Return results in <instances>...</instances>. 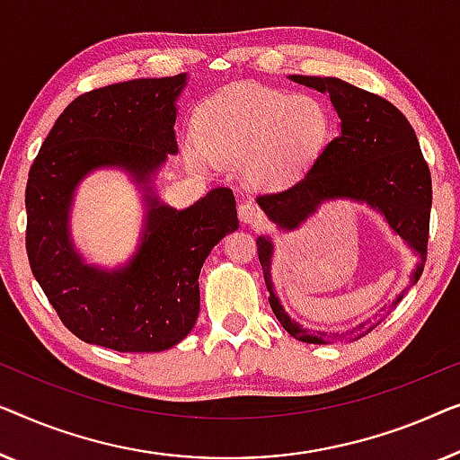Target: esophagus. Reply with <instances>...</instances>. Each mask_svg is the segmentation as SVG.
Here are the masks:
<instances>
[{"mask_svg":"<svg viewBox=\"0 0 460 460\" xmlns=\"http://www.w3.org/2000/svg\"><path fill=\"white\" fill-rule=\"evenodd\" d=\"M239 221L245 225H261L264 221V212L254 202H243L239 206Z\"/></svg>","mask_w":460,"mask_h":460,"instance_id":"esophagus-1","label":"esophagus"}]
</instances>
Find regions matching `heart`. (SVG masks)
Instances as JSON below:
<instances>
[{"label": "heart", "mask_w": 460, "mask_h": 460, "mask_svg": "<svg viewBox=\"0 0 460 460\" xmlns=\"http://www.w3.org/2000/svg\"><path fill=\"white\" fill-rule=\"evenodd\" d=\"M327 135L329 112L313 95L235 85L199 103L185 158L193 168L208 156L242 163L252 185L279 187L313 163Z\"/></svg>", "instance_id": "1"}]
</instances>
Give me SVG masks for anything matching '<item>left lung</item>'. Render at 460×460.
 <instances>
[{
    "mask_svg": "<svg viewBox=\"0 0 460 460\" xmlns=\"http://www.w3.org/2000/svg\"><path fill=\"white\" fill-rule=\"evenodd\" d=\"M292 79L321 93H329L341 120V131L323 147L314 163L292 185L256 196L261 208L277 225L294 229L325 199H358L377 208L394 233H398L425 261L429 242L431 174L406 116L381 95L365 92L335 76L292 75ZM256 245L270 308L283 329L306 344H325L333 340L332 335L327 338L323 332L314 333L289 319L270 283L273 245L267 237H258ZM421 270L423 267H417L412 283L419 281ZM402 294L387 310L402 300ZM384 319L385 316H379L377 321L365 323L358 327L357 335L368 333Z\"/></svg>",
    "mask_w": 460,
    "mask_h": 460,
    "instance_id": "obj_1",
    "label": "left lung"
}]
</instances>
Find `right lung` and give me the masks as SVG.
I'll use <instances>...</instances> for the list:
<instances>
[{
	"mask_svg": "<svg viewBox=\"0 0 460 460\" xmlns=\"http://www.w3.org/2000/svg\"><path fill=\"white\" fill-rule=\"evenodd\" d=\"M183 85L185 75H174L79 95L58 116L29 171L31 270L64 327L87 344L119 352H163L179 344L199 313V269L239 225L229 187H217L185 210L147 193L144 243L125 269L87 267L70 243V199L89 171L125 166L146 183L177 152L174 100Z\"/></svg>",
	"mask_w": 460,
	"mask_h": 460,
	"instance_id": "add662e5",
	"label": "right lung"
}]
</instances>
